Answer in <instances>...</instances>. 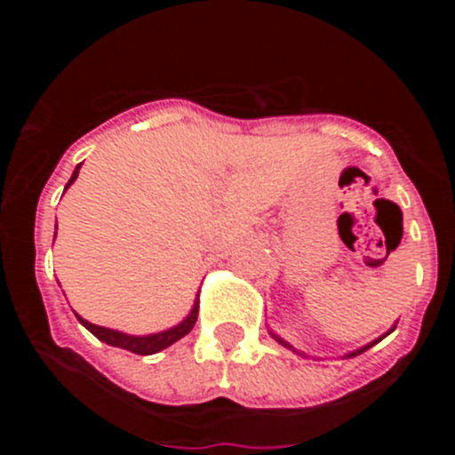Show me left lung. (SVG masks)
I'll return each mask as SVG.
<instances>
[{
    "label": "left lung",
    "instance_id": "1",
    "mask_svg": "<svg viewBox=\"0 0 455 455\" xmlns=\"http://www.w3.org/2000/svg\"><path fill=\"white\" fill-rule=\"evenodd\" d=\"M394 328H396V325H392V331H394ZM392 331H387V332H385V335H383V337H387V335H389V332H392ZM268 332H271V337H273V339H275V341H277V344H283V347H284V348H291V351H296V348H293V347H291V344H289V341H284V339H283V337H280V335H275V332H273V331H268ZM383 337H378V339L369 341V344H364V347H363V348H355V351L347 353V355H344V360H347V357H355V355H360V353H364V351H367V348H371V347H373V344H376V341H380V339H383ZM296 353H299V355H303V357H305V353H300V351H296Z\"/></svg>",
    "mask_w": 455,
    "mask_h": 455
}]
</instances>
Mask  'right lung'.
<instances>
[{"label": "right lung", "mask_w": 455, "mask_h": 455, "mask_svg": "<svg viewBox=\"0 0 455 455\" xmlns=\"http://www.w3.org/2000/svg\"><path fill=\"white\" fill-rule=\"evenodd\" d=\"M79 168H82V164L75 168V172H72V178L68 180L63 193H66L68 187H70V184L77 180ZM54 239H56V232H54ZM75 315H77V312H75ZM196 319H198V296H196V300H193L191 312H188V315L184 316L178 325H172V328H168V331H162V332H152V335H127V332L111 331V328H102V325L91 323V321H86L84 316L77 315L79 323H82L86 331H91L100 341H104V344H108V347L132 351V353H136V355H152V353H159V351H164V348H168L171 344H175V341L182 339L184 335H188V332H191V328L196 325Z\"/></svg>", "instance_id": "add662e5"}]
</instances>
